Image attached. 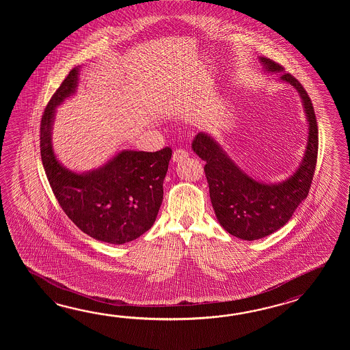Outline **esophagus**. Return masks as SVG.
Instances as JSON below:
<instances>
[{
	"label": "esophagus",
	"mask_w": 350,
	"mask_h": 350,
	"mask_svg": "<svg viewBox=\"0 0 350 350\" xmlns=\"http://www.w3.org/2000/svg\"><path fill=\"white\" fill-rule=\"evenodd\" d=\"M187 157H189V154H187V151H185V150H175L174 154H172V161H174V163H178V161L184 160V159H186Z\"/></svg>",
	"instance_id": "34e87169"
}]
</instances>
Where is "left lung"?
Instances as JSON below:
<instances>
[{"label": "left lung", "mask_w": 350, "mask_h": 350, "mask_svg": "<svg viewBox=\"0 0 350 350\" xmlns=\"http://www.w3.org/2000/svg\"><path fill=\"white\" fill-rule=\"evenodd\" d=\"M262 71L279 74V81L297 90L308 121L304 155L295 172L278 183H265L244 172L214 136L199 133L191 145L204 160L208 191L219 224L231 235L258 240L282 229L306 199L318 157V126L310 97L301 83L273 59L259 57Z\"/></svg>", "instance_id": "obj_1"}]
</instances>
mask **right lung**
I'll use <instances>...</instances> for the list:
<instances>
[{"label": "right lung", "mask_w": 350, "mask_h": 350, "mask_svg": "<svg viewBox=\"0 0 350 350\" xmlns=\"http://www.w3.org/2000/svg\"><path fill=\"white\" fill-rule=\"evenodd\" d=\"M80 68L70 71L42 115L41 159L53 193L71 221L91 238L121 245L142 237L155 223L172 151L121 150L89 172H75L62 164L53 149V122L56 109L77 91Z\"/></svg>", "instance_id": "obj_1"}]
</instances>
